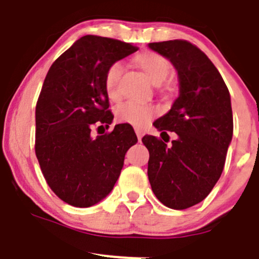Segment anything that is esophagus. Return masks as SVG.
Wrapping results in <instances>:
<instances>
[{
  "instance_id": "1",
  "label": "esophagus",
  "mask_w": 259,
  "mask_h": 259,
  "mask_svg": "<svg viewBox=\"0 0 259 259\" xmlns=\"http://www.w3.org/2000/svg\"><path fill=\"white\" fill-rule=\"evenodd\" d=\"M135 133H137V137L138 139L142 140V137H143V132L140 129H138V127H135Z\"/></svg>"
}]
</instances>
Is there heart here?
<instances>
[{
    "label": "heart",
    "instance_id": "b5f03b06",
    "mask_svg": "<svg viewBox=\"0 0 259 259\" xmlns=\"http://www.w3.org/2000/svg\"><path fill=\"white\" fill-rule=\"evenodd\" d=\"M135 64L142 69L145 76L153 83H160L170 72V64L168 60L155 52L146 51L139 54L135 57ZM120 75H121V64L114 62L106 70L105 77H104L106 95L111 101L119 100L120 98ZM156 113L158 110L151 104H138L129 101L117 108L116 117L119 121L125 122V124L142 127L148 124Z\"/></svg>",
    "mask_w": 259,
    "mask_h": 259
}]
</instances>
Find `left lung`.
I'll return each instance as SVG.
<instances>
[{
  "label": "left lung",
  "mask_w": 259,
  "mask_h": 259,
  "mask_svg": "<svg viewBox=\"0 0 259 259\" xmlns=\"http://www.w3.org/2000/svg\"><path fill=\"white\" fill-rule=\"evenodd\" d=\"M149 48L170 60L179 77L178 99L154 121L164 142L153 135L142 139L149 150V182L164 205L187 209L205 199L221 178L233 135L231 96L213 62L189 41ZM169 131L177 134L171 146L163 138Z\"/></svg>",
  "instance_id": "obj_1"
}]
</instances>
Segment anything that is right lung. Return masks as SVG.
Instances as JSON below:
<instances>
[{"label": "right lung", "instance_id": "obj_1", "mask_svg": "<svg viewBox=\"0 0 259 259\" xmlns=\"http://www.w3.org/2000/svg\"><path fill=\"white\" fill-rule=\"evenodd\" d=\"M137 46L86 35L50 67L36 104L35 153L52 192L65 203L86 208L113 190L127 149L138 138L129 124L93 137V127H109L104 77L111 64ZM99 133V132H98Z\"/></svg>", "mask_w": 259, "mask_h": 259}]
</instances>
